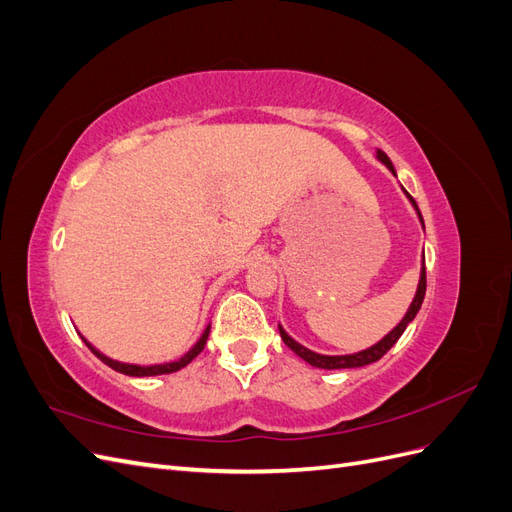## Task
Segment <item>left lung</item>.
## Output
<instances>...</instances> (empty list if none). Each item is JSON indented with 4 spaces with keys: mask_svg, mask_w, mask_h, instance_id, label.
<instances>
[{
    "mask_svg": "<svg viewBox=\"0 0 512 512\" xmlns=\"http://www.w3.org/2000/svg\"><path fill=\"white\" fill-rule=\"evenodd\" d=\"M376 158L397 177L395 166H393V162L389 160V156H386L384 151L378 149V151H376ZM401 190H404V185H401ZM404 194L408 196V200L412 203V207H414V211H416V215H418V220H421V226H423V230H425L423 215H421V211H418V207H416V203H414V198H412L406 190H404ZM425 288H427V280H425V254H423V258H421V277H418V286H416L414 299H412V303H410V307H408V312L404 314V318L399 320L397 327H395L393 331L386 333V335L380 339V342H376L374 346H369V348H365V350H359V352H352V354H318V352H314V350H309V348L301 346L299 342H294V339L282 329V324H280V335H282V339H284V344H286L294 354L301 356V359H303L305 363L312 365V367H318V369L365 367V365H369V363H376L378 359H382V356L395 346V342L401 337V333L406 331L408 324H410V322L414 320V316L418 314V309H421L423 299H425Z\"/></svg>",
    "mask_w": 512,
    "mask_h": 512,
    "instance_id": "1",
    "label": "left lung"
}]
</instances>
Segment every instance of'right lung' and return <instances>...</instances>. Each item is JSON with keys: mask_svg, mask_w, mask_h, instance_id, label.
Masks as SVG:
<instances>
[{"mask_svg": "<svg viewBox=\"0 0 512 512\" xmlns=\"http://www.w3.org/2000/svg\"><path fill=\"white\" fill-rule=\"evenodd\" d=\"M209 331H211V324H207V329L203 331V335H200V339L198 342L185 352L181 359H177V361H173V363H160V365H134V363H121V361H115V359H111V356H106V354H102L96 346H91L87 339L81 335V339L83 342L87 344V348L94 352L98 359L104 363V365H108L111 369H115V371H119V374H126V376H132V378H145V376H162V374H173V371H179V369H183L185 365H190L196 356L203 352V348H205V344H207V337H209Z\"/></svg>", "mask_w": 512, "mask_h": 512, "instance_id": "add662e5", "label": "right lung"}]
</instances>
